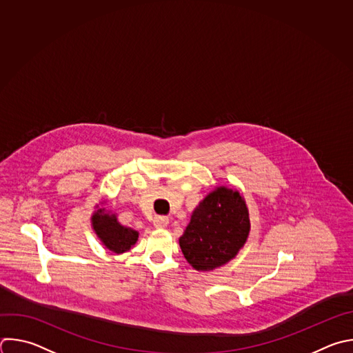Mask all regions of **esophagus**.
<instances>
[{
	"instance_id": "obj_1",
	"label": "esophagus",
	"mask_w": 353,
	"mask_h": 353,
	"mask_svg": "<svg viewBox=\"0 0 353 353\" xmlns=\"http://www.w3.org/2000/svg\"><path fill=\"white\" fill-rule=\"evenodd\" d=\"M168 224H169V219L165 216H157L154 219V225L157 228H165V227H168Z\"/></svg>"
}]
</instances>
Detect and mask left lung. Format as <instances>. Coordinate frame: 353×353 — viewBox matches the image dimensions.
Returning <instances> with one entry per match:
<instances>
[{"instance_id":"obj_1","label":"left lung","mask_w":353,"mask_h":353,"mask_svg":"<svg viewBox=\"0 0 353 353\" xmlns=\"http://www.w3.org/2000/svg\"><path fill=\"white\" fill-rule=\"evenodd\" d=\"M250 230V212L241 194L216 187L192 212L179 244L195 270L210 272L237 256Z\"/></svg>"}]
</instances>
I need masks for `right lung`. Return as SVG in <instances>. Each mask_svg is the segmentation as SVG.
<instances>
[{
	"mask_svg": "<svg viewBox=\"0 0 353 353\" xmlns=\"http://www.w3.org/2000/svg\"><path fill=\"white\" fill-rule=\"evenodd\" d=\"M91 224L101 240L102 245L113 254H123L132 250L139 240V231L122 225L114 213H109L105 208L97 209L91 216Z\"/></svg>",
	"mask_w": 353,
	"mask_h": 353,
	"instance_id": "add662e5",
	"label": "right lung"
}]
</instances>
